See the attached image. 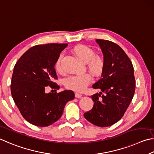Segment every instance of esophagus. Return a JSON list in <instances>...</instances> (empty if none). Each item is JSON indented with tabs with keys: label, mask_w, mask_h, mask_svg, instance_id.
<instances>
[{
	"label": "esophagus",
	"mask_w": 154,
	"mask_h": 154,
	"mask_svg": "<svg viewBox=\"0 0 154 154\" xmlns=\"http://www.w3.org/2000/svg\"><path fill=\"white\" fill-rule=\"evenodd\" d=\"M82 96V95H81V94H80V93H75V97H76V98H80Z\"/></svg>",
	"instance_id": "1"
}]
</instances>
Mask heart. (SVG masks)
Here are the masks:
<instances>
[{"mask_svg":"<svg viewBox=\"0 0 154 154\" xmlns=\"http://www.w3.org/2000/svg\"><path fill=\"white\" fill-rule=\"evenodd\" d=\"M75 56L82 63H87L88 69L91 74L98 75L103 71L104 67V60L101 56L95 55V51L88 46L79 45L72 49ZM62 55L59 56L56 61L55 68L58 73L62 72L61 60ZM91 81V77L88 74L82 75H72L67 77L64 80V85L67 88L75 91H84Z\"/></svg>","mask_w":154,"mask_h":154,"instance_id":"1","label":"heart"}]
</instances>
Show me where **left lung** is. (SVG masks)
I'll return each instance as SVG.
<instances>
[{
	"instance_id": "obj_1",
	"label": "left lung",
	"mask_w": 154,
	"mask_h": 154,
	"mask_svg": "<svg viewBox=\"0 0 154 154\" xmlns=\"http://www.w3.org/2000/svg\"><path fill=\"white\" fill-rule=\"evenodd\" d=\"M96 42L103 53L104 67L93 88L101 92L91 96L93 107L84 116L94 125L107 127L125 114L133 98L135 79L132 62L120 46L106 40L97 39Z\"/></svg>"
}]
</instances>
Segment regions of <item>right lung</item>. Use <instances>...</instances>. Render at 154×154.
I'll list each match as a JSON object with an SVG mask.
<instances>
[{"mask_svg": "<svg viewBox=\"0 0 154 154\" xmlns=\"http://www.w3.org/2000/svg\"><path fill=\"white\" fill-rule=\"evenodd\" d=\"M67 44L36 45L28 49L15 65L11 91L16 106L25 119L45 127L61 118L67 102L74 99V93L45 92L47 87L59 89L53 82L57 79L55 65L59 54Z\"/></svg>", "mask_w": 154, "mask_h": 154, "instance_id": "1", "label": "right lung"}]
</instances>
